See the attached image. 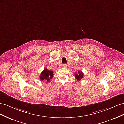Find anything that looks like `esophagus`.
<instances>
[{"label": "esophagus", "instance_id": "esophagus-1", "mask_svg": "<svg viewBox=\"0 0 124 124\" xmlns=\"http://www.w3.org/2000/svg\"><path fill=\"white\" fill-rule=\"evenodd\" d=\"M63 68H67V65L66 64V63H64V64H63Z\"/></svg>", "mask_w": 124, "mask_h": 124}]
</instances>
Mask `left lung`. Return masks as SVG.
<instances>
[{"mask_svg": "<svg viewBox=\"0 0 124 124\" xmlns=\"http://www.w3.org/2000/svg\"><path fill=\"white\" fill-rule=\"evenodd\" d=\"M83 76H84V74L83 73V72L82 71H78V73L75 75V78H76L77 80L78 81H81L82 78H83Z\"/></svg>", "mask_w": 124, "mask_h": 124, "instance_id": "obj_1", "label": "left lung"}]
</instances>
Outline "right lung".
Segmentation results:
<instances>
[{
  "instance_id": "add662e5",
  "label": "right lung",
  "mask_w": 124,
  "mask_h": 124,
  "mask_svg": "<svg viewBox=\"0 0 124 124\" xmlns=\"http://www.w3.org/2000/svg\"><path fill=\"white\" fill-rule=\"evenodd\" d=\"M53 71L48 70L47 68H45L40 74V80L42 81H46L47 83V82H49L50 80L53 78Z\"/></svg>"
}]
</instances>
